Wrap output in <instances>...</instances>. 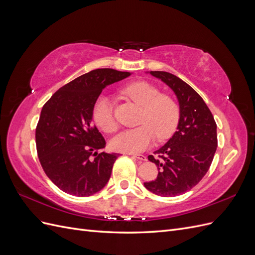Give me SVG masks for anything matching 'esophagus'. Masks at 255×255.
Listing matches in <instances>:
<instances>
[{
	"label": "esophagus",
	"instance_id": "34e87169",
	"mask_svg": "<svg viewBox=\"0 0 255 255\" xmlns=\"http://www.w3.org/2000/svg\"><path fill=\"white\" fill-rule=\"evenodd\" d=\"M130 155H132V156L135 157V158H137V159L142 160V161L146 160V157H145L144 155H142V154H130Z\"/></svg>",
	"mask_w": 255,
	"mask_h": 255
}]
</instances>
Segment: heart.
Returning <instances> with one entry per match:
<instances>
[{"mask_svg":"<svg viewBox=\"0 0 255 255\" xmlns=\"http://www.w3.org/2000/svg\"><path fill=\"white\" fill-rule=\"evenodd\" d=\"M125 95L142 107L139 125L136 128L122 130L115 136L111 145L115 151L123 153H139L155 140L170 138L180 121V107L175 100L160 94V90L145 82H136L123 89ZM92 118L96 125L106 133L117 129L114 117L113 103L110 97L101 96L92 107Z\"/></svg>","mask_w":255,"mask_h":255,"instance_id":"1","label":"heart"}]
</instances>
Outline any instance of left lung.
<instances>
[{
    "label": "left lung",
    "instance_id": "obj_1",
    "mask_svg": "<svg viewBox=\"0 0 255 255\" xmlns=\"http://www.w3.org/2000/svg\"><path fill=\"white\" fill-rule=\"evenodd\" d=\"M166 83L180 103L177 130L169 141L149 155L158 169L154 181L144 187L160 197L184 194L203 179L217 149V125L203 99L177 76L165 71H150Z\"/></svg>",
    "mask_w": 255,
    "mask_h": 255
}]
</instances>
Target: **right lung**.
I'll return each instance as SVG.
<instances>
[{"label": "right lung", "instance_id": "right-lung-1", "mask_svg": "<svg viewBox=\"0 0 255 255\" xmlns=\"http://www.w3.org/2000/svg\"><path fill=\"white\" fill-rule=\"evenodd\" d=\"M129 72L96 69L59 88L41 110L36 148L45 174L66 194L88 197L109 182L119 154L98 153L105 139L92 121L102 90Z\"/></svg>", "mask_w": 255, "mask_h": 255}]
</instances>
